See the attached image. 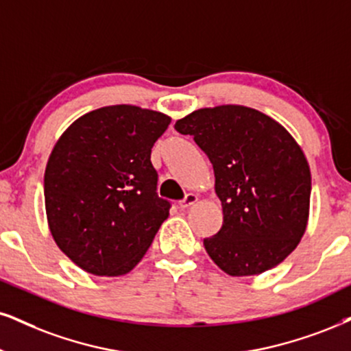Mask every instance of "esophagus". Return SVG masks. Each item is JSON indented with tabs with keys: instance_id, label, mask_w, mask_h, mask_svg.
Listing matches in <instances>:
<instances>
[{
	"instance_id": "esophagus-1",
	"label": "esophagus",
	"mask_w": 351,
	"mask_h": 351,
	"mask_svg": "<svg viewBox=\"0 0 351 351\" xmlns=\"http://www.w3.org/2000/svg\"><path fill=\"white\" fill-rule=\"evenodd\" d=\"M197 202H198V197L195 195V193H187L184 200L179 203V208L180 210H187V208H190V206L195 205Z\"/></svg>"
}]
</instances>
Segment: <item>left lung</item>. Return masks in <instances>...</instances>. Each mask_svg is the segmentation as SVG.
Wrapping results in <instances>:
<instances>
[{"instance_id": "8db88e82", "label": "left lung", "mask_w": 351, "mask_h": 351, "mask_svg": "<svg viewBox=\"0 0 351 351\" xmlns=\"http://www.w3.org/2000/svg\"><path fill=\"white\" fill-rule=\"evenodd\" d=\"M213 164L223 226L203 239L224 274L261 275L285 261L306 232L311 171L283 125L245 106L205 107L177 120Z\"/></svg>"}]
</instances>
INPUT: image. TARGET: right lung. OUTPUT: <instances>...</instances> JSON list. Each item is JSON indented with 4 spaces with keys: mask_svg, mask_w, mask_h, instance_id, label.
I'll return each mask as SVG.
<instances>
[{
    "mask_svg": "<svg viewBox=\"0 0 351 351\" xmlns=\"http://www.w3.org/2000/svg\"><path fill=\"white\" fill-rule=\"evenodd\" d=\"M169 123L162 112L107 106L55 143L43 177L47 221L60 250L88 274H128L167 219L151 148Z\"/></svg>",
    "mask_w": 351,
    "mask_h": 351,
    "instance_id": "add662e5",
    "label": "right lung"
}]
</instances>
